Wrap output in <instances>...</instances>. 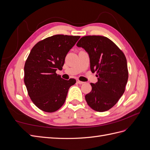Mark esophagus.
I'll use <instances>...</instances> for the list:
<instances>
[{
  "label": "esophagus",
  "mask_w": 150,
  "mask_h": 150,
  "mask_svg": "<svg viewBox=\"0 0 150 150\" xmlns=\"http://www.w3.org/2000/svg\"><path fill=\"white\" fill-rule=\"evenodd\" d=\"M77 83H78L79 84H82L84 83V82H83V81H81L79 80H77Z\"/></svg>",
  "instance_id": "34e87169"
}]
</instances>
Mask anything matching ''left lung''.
<instances>
[{"label":"left lung","instance_id":"left-lung-1","mask_svg":"<svg viewBox=\"0 0 150 150\" xmlns=\"http://www.w3.org/2000/svg\"><path fill=\"white\" fill-rule=\"evenodd\" d=\"M89 54L90 68L96 72L98 82L85 96L94 111L103 112L114 106L123 94L128 79L126 58L121 50L106 37L86 35L77 43Z\"/></svg>","mask_w":150,"mask_h":150}]
</instances>
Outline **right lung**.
<instances>
[{"label": "right lung", "mask_w": 150, "mask_h": 150, "mask_svg": "<svg viewBox=\"0 0 150 150\" xmlns=\"http://www.w3.org/2000/svg\"><path fill=\"white\" fill-rule=\"evenodd\" d=\"M80 38L57 34L38 42L31 49L24 66V83L33 103L40 110L52 112L64 104L74 79L65 80L57 75L69 50Z\"/></svg>", "instance_id": "add662e5"}]
</instances>
